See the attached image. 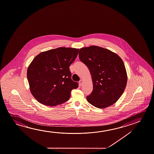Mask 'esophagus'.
I'll return each instance as SVG.
<instances>
[{"mask_svg": "<svg viewBox=\"0 0 154 154\" xmlns=\"http://www.w3.org/2000/svg\"><path fill=\"white\" fill-rule=\"evenodd\" d=\"M79 85H80L82 86V84H83V81L82 80H80V81L79 82Z\"/></svg>", "mask_w": 154, "mask_h": 154, "instance_id": "1", "label": "esophagus"}]
</instances>
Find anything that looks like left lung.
Returning <instances> with one entry per match:
<instances>
[{
  "label": "left lung",
  "mask_w": 154,
  "mask_h": 154,
  "mask_svg": "<svg viewBox=\"0 0 154 154\" xmlns=\"http://www.w3.org/2000/svg\"><path fill=\"white\" fill-rule=\"evenodd\" d=\"M79 58L91 73L93 91L86 97L92 105L104 109L116 103L124 93L127 75L124 62L116 53L99 46L81 48Z\"/></svg>",
  "instance_id": "left-lung-1"
}]
</instances>
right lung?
I'll return each instance as SVG.
<instances>
[{
    "label": "right lung",
    "instance_id": "add662e5",
    "mask_svg": "<svg viewBox=\"0 0 154 154\" xmlns=\"http://www.w3.org/2000/svg\"><path fill=\"white\" fill-rule=\"evenodd\" d=\"M79 49L60 47L40 53L28 66L30 92L39 103L54 106L68 101L78 83L72 81L69 66Z\"/></svg>",
    "mask_w": 154,
    "mask_h": 154
}]
</instances>
